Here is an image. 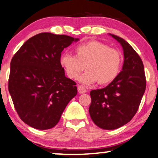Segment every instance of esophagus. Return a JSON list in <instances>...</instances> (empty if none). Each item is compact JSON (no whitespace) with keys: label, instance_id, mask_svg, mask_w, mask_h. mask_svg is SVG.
Returning a JSON list of instances; mask_svg holds the SVG:
<instances>
[{"label":"esophagus","instance_id":"1","mask_svg":"<svg viewBox=\"0 0 158 158\" xmlns=\"http://www.w3.org/2000/svg\"><path fill=\"white\" fill-rule=\"evenodd\" d=\"M77 90H78V92L80 94H85V93H86V89L85 88L84 86H83V85H78V87H77Z\"/></svg>","mask_w":158,"mask_h":158}]
</instances>
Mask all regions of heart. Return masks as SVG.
I'll list each match as a JSON object with an SVG mask.
<instances>
[{"instance_id": "1", "label": "heart", "mask_w": 158, "mask_h": 158, "mask_svg": "<svg viewBox=\"0 0 158 158\" xmlns=\"http://www.w3.org/2000/svg\"><path fill=\"white\" fill-rule=\"evenodd\" d=\"M75 56L62 54L60 64L69 78L77 79L81 72L79 81L84 85L98 82L107 84L117 77L122 66V55L117 50L110 48L98 41H89L80 44L74 49Z\"/></svg>"}]
</instances>
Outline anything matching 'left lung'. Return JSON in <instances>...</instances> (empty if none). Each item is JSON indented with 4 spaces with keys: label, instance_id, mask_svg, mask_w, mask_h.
Masks as SVG:
<instances>
[{
    "label": "left lung",
    "instance_id": "1",
    "mask_svg": "<svg viewBox=\"0 0 158 158\" xmlns=\"http://www.w3.org/2000/svg\"><path fill=\"white\" fill-rule=\"evenodd\" d=\"M121 44L124 64L117 77L105 88L90 92L89 114L104 130H115L130 122L139 109L146 89L144 68L140 56L124 39L109 34Z\"/></svg>",
    "mask_w": 158,
    "mask_h": 158
}]
</instances>
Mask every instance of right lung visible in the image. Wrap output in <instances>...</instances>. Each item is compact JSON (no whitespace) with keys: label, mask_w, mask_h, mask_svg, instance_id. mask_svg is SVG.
Returning a JSON list of instances; mask_svg holds the SVG:
<instances>
[{"label":"right lung","mask_w":158,"mask_h":158,"mask_svg":"<svg viewBox=\"0 0 158 158\" xmlns=\"http://www.w3.org/2000/svg\"><path fill=\"white\" fill-rule=\"evenodd\" d=\"M78 38L41 33L28 40L11 61L9 91L17 114L28 125L48 130L59 122L77 93L60 64L64 48Z\"/></svg>","instance_id":"1"}]
</instances>
